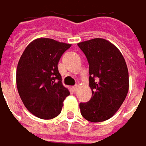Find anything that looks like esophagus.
<instances>
[{
	"label": "esophagus",
	"instance_id": "34e87169",
	"mask_svg": "<svg viewBox=\"0 0 146 146\" xmlns=\"http://www.w3.org/2000/svg\"><path fill=\"white\" fill-rule=\"evenodd\" d=\"M72 89H73V91H74V92L76 93V91L78 90V86H77V85H76V86H74V87L72 88Z\"/></svg>",
	"mask_w": 146,
	"mask_h": 146
}]
</instances>
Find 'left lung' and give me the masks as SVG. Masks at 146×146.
I'll list each match as a JSON object with an SVG mask.
<instances>
[{
    "label": "left lung",
    "instance_id": "obj_1",
    "mask_svg": "<svg viewBox=\"0 0 146 146\" xmlns=\"http://www.w3.org/2000/svg\"><path fill=\"white\" fill-rule=\"evenodd\" d=\"M89 64V87L92 98L80 103L82 115L92 122L110 119L119 110L129 88L125 59L110 41L95 38L77 44Z\"/></svg>",
    "mask_w": 146,
    "mask_h": 146
}]
</instances>
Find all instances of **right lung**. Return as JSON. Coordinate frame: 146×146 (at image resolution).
Wrapping results in <instances>:
<instances>
[{
  "instance_id": "1",
  "label": "right lung",
  "mask_w": 146,
  "mask_h": 146,
  "mask_svg": "<svg viewBox=\"0 0 146 146\" xmlns=\"http://www.w3.org/2000/svg\"><path fill=\"white\" fill-rule=\"evenodd\" d=\"M70 46L39 38L27 46L20 57L16 72L18 92L25 106L39 118L49 120L58 115L70 94L62 84L58 64Z\"/></svg>"
}]
</instances>
